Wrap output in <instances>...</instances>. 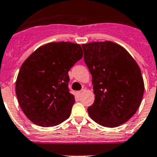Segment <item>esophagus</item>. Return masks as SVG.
<instances>
[{"label": "esophagus", "instance_id": "obj_1", "mask_svg": "<svg viewBox=\"0 0 157 157\" xmlns=\"http://www.w3.org/2000/svg\"><path fill=\"white\" fill-rule=\"evenodd\" d=\"M84 92H85V89H82V90H81V91H78V94L79 96H81V95H82V94H83Z\"/></svg>", "mask_w": 157, "mask_h": 157}]
</instances>
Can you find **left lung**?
<instances>
[{
    "label": "left lung",
    "instance_id": "8db88e82",
    "mask_svg": "<svg viewBox=\"0 0 157 157\" xmlns=\"http://www.w3.org/2000/svg\"><path fill=\"white\" fill-rule=\"evenodd\" d=\"M82 46L95 94L88 108L90 117L107 128L123 124L142 101L144 82L139 66L123 46L114 42H92Z\"/></svg>",
    "mask_w": 157,
    "mask_h": 157
}]
</instances>
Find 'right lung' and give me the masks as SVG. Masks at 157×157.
Listing matches in <instances>:
<instances>
[{
    "label": "right lung",
    "mask_w": 157,
    "mask_h": 157,
    "mask_svg": "<svg viewBox=\"0 0 157 157\" xmlns=\"http://www.w3.org/2000/svg\"><path fill=\"white\" fill-rule=\"evenodd\" d=\"M82 56L79 44L58 42L40 46L24 62L15 90L21 109L33 123L53 127L69 118L75 97L68 88V72Z\"/></svg>",
    "instance_id": "1"
}]
</instances>
